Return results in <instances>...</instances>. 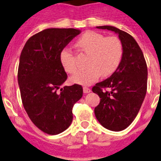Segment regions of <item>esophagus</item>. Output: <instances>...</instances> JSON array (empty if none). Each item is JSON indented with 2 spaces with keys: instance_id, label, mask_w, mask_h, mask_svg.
Segmentation results:
<instances>
[{
  "instance_id": "esophagus-1",
  "label": "esophagus",
  "mask_w": 161,
  "mask_h": 161,
  "mask_svg": "<svg viewBox=\"0 0 161 161\" xmlns=\"http://www.w3.org/2000/svg\"><path fill=\"white\" fill-rule=\"evenodd\" d=\"M83 91L85 93H90L91 92V89L88 87H84L83 88Z\"/></svg>"
}]
</instances>
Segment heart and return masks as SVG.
Here are the masks:
<instances>
[{
    "instance_id": "obj_1",
    "label": "heart",
    "mask_w": 161,
    "mask_h": 161,
    "mask_svg": "<svg viewBox=\"0 0 161 161\" xmlns=\"http://www.w3.org/2000/svg\"><path fill=\"white\" fill-rule=\"evenodd\" d=\"M76 45L89 55L86 62L87 68L71 77V81L82 85H89L98 78L107 77L119 66L123 55V46L118 37L105 36L95 31H87L76 42ZM61 64L67 72H76L73 52L69 48L61 51Z\"/></svg>"
}]
</instances>
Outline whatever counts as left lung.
Returning <instances> with one entry per match:
<instances>
[{"instance_id": "8db88e82", "label": "left lung", "mask_w": 161, "mask_h": 161, "mask_svg": "<svg viewBox=\"0 0 161 161\" xmlns=\"http://www.w3.org/2000/svg\"><path fill=\"white\" fill-rule=\"evenodd\" d=\"M119 35L123 46L121 63L111 76L92 88L100 97L95 116L105 128L120 131L136 119L147 93V68L143 52L128 33L110 25L97 26Z\"/></svg>"}]
</instances>
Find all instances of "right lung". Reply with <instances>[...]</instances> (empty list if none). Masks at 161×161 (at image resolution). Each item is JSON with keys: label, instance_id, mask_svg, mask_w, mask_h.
Instances as JSON below:
<instances>
[{"label": "right lung", "instance_id": "add662e5", "mask_svg": "<svg viewBox=\"0 0 161 161\" xmlns=\"http://www.w3.org/2000/svg\"><path fill=\"white\" fill-rule=\"evenodd\" d=\"M80 33L72 28L44 30L28 39L20 55L18 81L24 109L32 123L48 135L68 128L72 107L83 95L77 84L60 88L68 78L60 52Z\"/></svg>", "mask_w": 161, "mask_h": 161}]
</instances>
